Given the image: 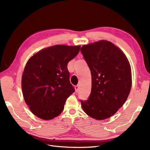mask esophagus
<instances>
[{
    "label": "esophagus",
    "mask_w": 150,
    "mask_h": 150,
    "mask_svg": "<svg viewBox=\"0 0 150 150\" xmlns=\"http://www.w3.org/2000/svg\"><path fill=\"white\" fill-rule=\"evenodd\" d=\"M79 87L78 86H75V91H76V93H78V91H79Z\"/></svg>",
    "instance_id": "obj_1"
}]
</instances>
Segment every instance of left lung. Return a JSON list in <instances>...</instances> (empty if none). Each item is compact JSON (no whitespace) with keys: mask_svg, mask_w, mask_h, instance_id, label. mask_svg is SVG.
Wrapping results in <instances>:
<instances>
[{"mask_svg":"<svg viewBox=\"0 0 150 150\" xmlns=\"http://www.w3.org/2000/svg\"><path fill=\"white\" fill-rule=\"evenodd\" d=\"M91 73V91L81 101L83 111L96 120L114 115L128 98L132 85L131 69L122 50L106 40L81 48Z\"/></svg>","mask_w":150,"mask_h":150,"instance_id":"8db88e82","label":"left lung"}]
</instances>
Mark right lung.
<instances>
[{"label":"right lung","mask_w":150,"mask_h":150,"mask_svg":"<svg viewBox=\"0 0 150 150\" xmlns=\"http://www.w3.org/2000/svg\"><path fill=\"white\" fill-rule=\"evenodd\" d=\"M80 47L55 45L40 50L27 62L22 90L25 103L35 116L51 120L64 110L66 99L74 92L67 64L78 55Z\"/></svg>","instance_id":"right-lung-1"}]
</instances>
